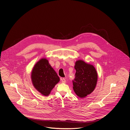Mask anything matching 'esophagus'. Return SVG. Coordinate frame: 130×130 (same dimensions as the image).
Returning <instances> with one entry per match:
<instances>
[{
	"label": "esophagus",
	"mask_w": 130,
	"mask_h": 130,
	"mask_svg": "<svg viewBox=\"0 0 130 130\" xmlns=\"http://www.w3.org/2000/svg\"><path fill=\"white\" fill-rule=\"evenodd\" d=\"M66 80L65 78H61V82H62V83H65L66 82Z\"/></svg>",
	"instance_id": "34e87169"
}]
</instances>
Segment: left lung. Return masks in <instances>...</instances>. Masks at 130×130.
<instances>
[{"instance_id":"left-lung-1","label":"left lung","mask_w":130,"mask_h":130,"mask_svg":"<svg viewBox=\"0 0 130 130\" xmlns=\"http://www.w3.org/2000/svg\"><path fill=\"white\" fill-rule=\"evenodd\" d=\"M76 70L73 81V88L76 95L81 98L91 94L95 89L98 75L94 67L84 60H77L75 65Z\"/></svg>"}]
</instances>
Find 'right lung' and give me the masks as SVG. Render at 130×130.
I'll return each instance as SVG.
<instances>
[{
	"mask_svg": "<svg viewBox=\"0 0 130 130\" xmlns=\"http://www.w3.org/2000/svg\"><path fill=\"white\" fill-rule=\"evenodd\" d=\"M31 79L35 88L41 94L47 96L60 81V78L48 60L42 58L35 64L32 70Z\"/></svg>",
	"mask_w": 130,
	"mask_h": 130,
	"instance_id": "obj_1",
	"label": "right lung"
}]
</instances>
